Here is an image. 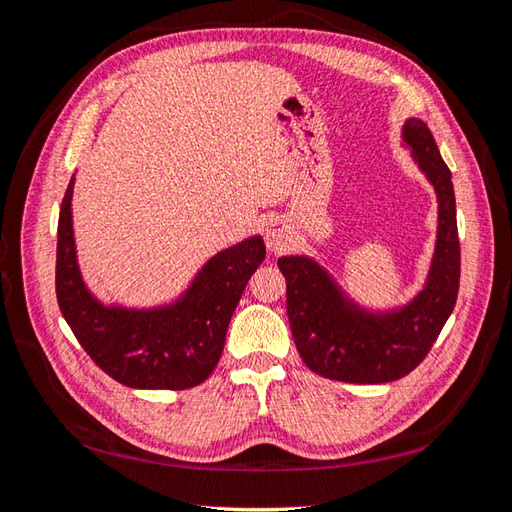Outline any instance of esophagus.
I'll use <instances>...</instances> for the list:
<instances>
[{
    "mask_svg": "<svg viewBox=\"0 0 512 512\" xmlns=\"http://www.w3.org/2000/svg\"><path fill=\"white\" fill-rule=\"evenodd\" d=\"M264 239H266V248L273 250V253H281V250H286L288 244L292 242L288 222L281 220V217H273V220H268L264 226Z\"/></svg>",
    "mask_w": 512,
    "mask_h": 512,
    "instance_id": "obj_1",
    "label": "esophagus"
}]
</instances>
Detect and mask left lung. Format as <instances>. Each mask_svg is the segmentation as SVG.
Returning <instances> with one entry per match:
<instances>
[{
    "mask_svg": "<svg viewBox=\"0 0 512 512\" xmlns=\"http://www.w3.org/2000/svg\"><path fill=\"white\" fill-rule=\"evenodd\" d=\"M402 147L438 200L436 246L422 288L405 303L374 308L354 299L310 255L277 259L297 350L314 374L341 383H391L416 369L451 317L460 288V242L451 171L420 118L402 125Z\"/></svg>",
    "mask_w": 512,
    "mask_h": 512,
    "instance_id": "1",
    "label": "left lung"
}]
</instances>
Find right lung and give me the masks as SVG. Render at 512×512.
Instances as JSON below:
<instances>
[{
  "label": "right lung",
  "mask_w": 512,
  "mask_h": 512,
  "mask_svg": "<svg viewBox=\"0 0 512 512\" xmlns=\"http://www.w3.org/2000/svg\"><path fill=\"white\" fill-rule=\"evenodd\" d=\"M76 173L59 213L57 299L76 341L107 376L134 389H189L211 376L239 297L266 257L250 235L206 259L178 297L154 306L103 301L79 264L72 220Z\"/></svg>",
  "instance_id": "add662e5"
}]
</instances>
